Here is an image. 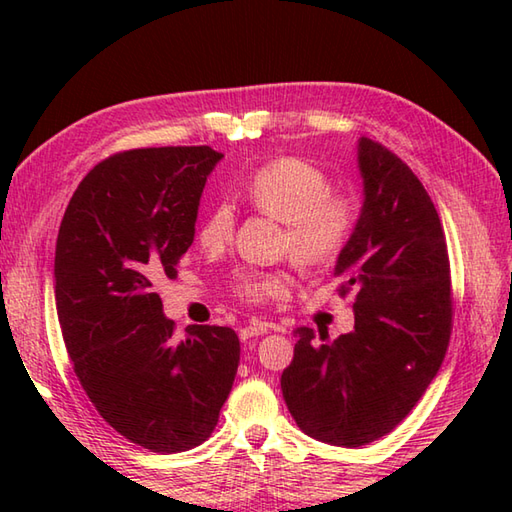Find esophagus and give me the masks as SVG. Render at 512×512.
Segmentation results:
<instances>
[{"label":"esophagus","instance_id":"obj_1","mask_svg":"<svg viewBox=\"0 0 512 512\" xmlns=\"http://www.w3.org/2000/svg\"><path fill=\"white\" fill-rule=\"evenodd\" d=\"M268 325L266 323H250L246 325V328L239 330V339L242 341H248V339H255V336H264L268 334Z\"/></svg>","mask_w":512,"mask_h":512}]
</instances>
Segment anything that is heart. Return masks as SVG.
<instances>
[{"mask_svg": "<svg viewBox=\"0 0 512 512\" xmlns=\"http://www.w3.org/2000/svg\"><path fill=\"white\" fill-rule=\"evenodd\" d=\"M246 200L275 220L284 222L281 246L303 266H328L339 259L358 224V200L350 191L330 189V178L314 162L281 156L250 171L244 182ZM235 213L228 204H215L202 217L198 242L222 248L233 239ZM292 288L288 270H242L235 292L262 303L284 299Z\"/></svg>", "mask_w": 512, "mask_h": 512, "instance_id": "obj_1", "label": "heart"}]
</instances>
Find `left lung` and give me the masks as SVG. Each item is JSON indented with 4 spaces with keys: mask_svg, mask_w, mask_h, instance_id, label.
I'll list each match as a JSON object with an SVG mask.
<instances>
[{
    "mask_svg": "<svg viewBox=\"0 0 512 512\" xmlns=\"http://www.w3.org/2000/svg\"><path fill=\"white\" fill-rule=\"evenodd\" d=\"M363 213L336 262L339 297L356 292L354 330L297 328L281 374L303 433L334 447H363L409 416L447 354L453 290L447 237L416 173L394 151L361 138Z\"/></svg>",
    "mask_w": 512,
    "mask_h": 512,
    "instance_id": "obj_1",
    "label": "left lung"
}]
</instances>
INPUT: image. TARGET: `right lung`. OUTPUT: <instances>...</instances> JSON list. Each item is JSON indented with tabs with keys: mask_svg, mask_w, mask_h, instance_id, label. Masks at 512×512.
<instances>
[{
	"mask_svg": "<svg viewBox=\"0 0 512 512\" xmlns=\"http://www.w3.org/2000/svg\"><path fill=\"white\" fill-rule=\"evenodd\" d=\"M209 145L129 149L76 187L54 253V299L74 374L129 442L178 453L211 436L239 363L235 330L193 325L173 343L154 286L193 244Z\"/></svg>",
	"mask_w": 512,
	"mask_h": 512,
	"instance_id": "add662e5",
	"label": "right lung"
}]
</instances>
